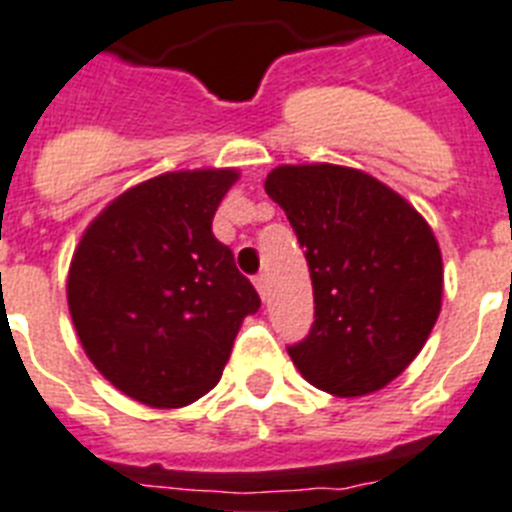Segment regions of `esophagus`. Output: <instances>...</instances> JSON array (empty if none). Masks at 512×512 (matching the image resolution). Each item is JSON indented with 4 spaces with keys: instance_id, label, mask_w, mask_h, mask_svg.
<instances>
[{
    "instance_id": "esophagus-1",
    "label": "esophagus",
    "mask_w": 512,
    "mask_h": 512,
    "mask_svg": "<svg viewBox=\"0 0 512 512\" xmlns=\"http://www.w3.org/2000/svg\"><path fill=\"white\" fill-rule=\"evenodd\" d=\"M253 285H256V290H259V293H261V298L269 296V280H267V275H256V277H253Z\"/></svg>"
}]
</instances>
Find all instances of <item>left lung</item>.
<instances>
[{"label": "left lung", "mask_w": 512, "mask_h": 512, "mask_svg": "<svg viewBox=\"0 0 512 512\" xmlns=\"http://www.w3.org/2000/svg\"><path fill=\"white\" fill-rule=\"evenodd\" d=\"M264 190L304 248L314 322L288 346L312 386L365 396L418 357L441 309V251L415 208L370 174L280 166Z\"/></svg>", "instance_id": "obj_1"}]
</instances>
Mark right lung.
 I'll return each mask as SVG.
<instances>
[{
	"instance_id": "obj_1",
	"label": "right lung",
	"mask_w": 512,
	"mask_h": 512,
	"mask_svg": "<svg viewBox=\"0 0 512 512\" xmlns=\"http://www.w3.org/2000/svg\"><path fill=\"white\" fill-rule=\"evenodd\" d=\"M237 171H174L126 190L81 237L68 309L92 365L147 407H185L219 383L261 298L211 232Z\"/></svg>"
}]
</instances>
